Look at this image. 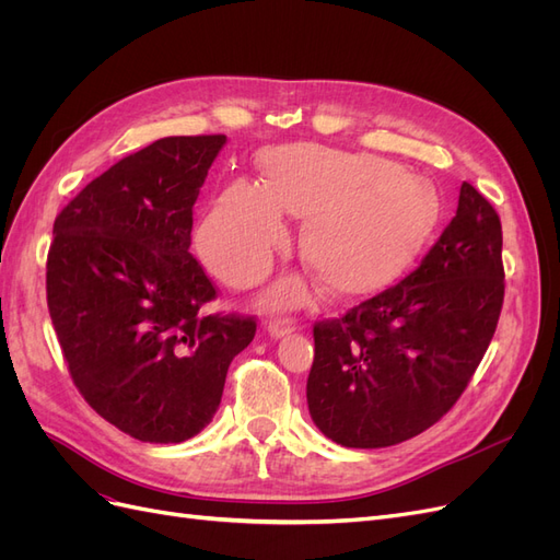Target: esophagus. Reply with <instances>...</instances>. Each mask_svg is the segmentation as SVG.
Segmentation results:
<instances>
[{
  "label": "esophagus",
  "instance_id": "34e87169",
  "mask_svg": "<svg viewBox=\"0 0 560 560\" xmlns=\"http://www.w3.org/2000/svg\"><path fill=\"white\" fill-rule=\"evenodd\" d=\"M296 327H294V322H290V319H273L268 325V334H270V338H282V336H287V334H292Z\"/></svg>",
  "mask_w": 560,
  "mask_h": 560
}]
</instances>
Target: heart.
I'll list each match as a JSON object with an SVG mask.
<instances>
[{
  "instance_id": "obj_1",
  "label": "heart",
  "mask_w": 560,
  "mask_h": 560,
  "mask_svg": "<svg viewBox=\"0 0 560 560\" xmlns=\"http://www.w3.org/2000/svg\"><path fill=\"white\" fill-rule=\"evenodd\" d=\"M261 186L231 182L198 229V252L231 287L257 284L290 241L282 214L306 219L301 259L338 299L385 290L434 238L442 208L430 186L393 161L315 144L278 147L261 159ZM299 278L278 282L268 301L296 306Z\"/></svg>"
}]
</instances>
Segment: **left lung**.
<instances>
[{
  "instance_id": "left-lung-1",
  "label": "left lung",
  "mask_w": 560,
  "mask_h": 560,
  "mask_svg": "<svg viewBox=\"0 0 560 560\" xmlns=\"http://www.w3.org/2000/svg\"><path fill=\"white\" fill-rule=\"evenodd\" d=\"M502 299L500 217L463 182L411 276L315 325L306 397L317 430L346 448H385L432 428L483 360Z\"/></svg>"
}]
</instances>
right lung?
I'll use <instances>...</instances> for the list:
<instances>
[{
	"instance_id": "right-lung-1",
	"label": "right lung",
	"mask_w": 560,
	"mask_h": 560,
	"mask_svg": "<svg viewBox=\"0 0 560 560\" xmlns=\"http://www.w3.org/2000/svg\"><path fill=\"white\" fill-rule=\"evenodd\" d=\"M226 135L163 138L112 165L56 217L46 299L79 393L132 439L179 444L208 425L229 364L257 331L206 315L194 202Z\"/></svg>"
}]
</instances>
